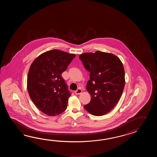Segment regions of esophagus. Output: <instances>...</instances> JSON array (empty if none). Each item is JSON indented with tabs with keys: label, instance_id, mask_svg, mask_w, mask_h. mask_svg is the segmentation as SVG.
I'll return each instance as SVG.
<instances>
[{
	"label": "esophagus",
	"instance_id": "34e87169",
	"mask_svg": "<svg viewBox=\"0 0 157 157\" xmlns=\"http://www.w3.org/2000/svg\"><path fill=\"white\" fill-rule=\"evenodd\" d=\"M82 90H81V89H78L76 91H75V94L77 95H80L82 93Z\"/></svg>",
	"mask_w": 157,
	"mask_h": 157
}]
</instances>
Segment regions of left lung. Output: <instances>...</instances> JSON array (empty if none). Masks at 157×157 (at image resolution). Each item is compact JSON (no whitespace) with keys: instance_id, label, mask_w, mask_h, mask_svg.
<instances>
[{"instance_id":"1","label":"left lung","mask_w":157,"mask_h":157,"mask_svg":"<svg viewBox=\"0 0 157 157\" xmlns=\"http://www.w3.org/2000/svg\"><path fill=\"white\" fill-rule=\"evenodd\" d=\"M79 58L90 72L86 90L91 98L84 108L94 116H103L115 107L123 93L125 85L123 64L116 56L100 51L82 54Z\"/></svg>"}]
</instances>
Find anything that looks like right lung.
<instances>
[{"instance_id": "add662e5", "label": "right lung", "mask_w": 157, "mask_h": 157, "mask_svg": "<svg viewBox=\"0 0 157 157\" xmlns=\"http://www.w3.org/2000/svg\"><path fill=\"white\" fill-rule=\"evenodd\" d=\"M76 56L54 49L40 54L30 66L27 87L30 98L44 113L54 116L66 109L71 93L61 74Z\"/></svg>"}]
</instances>
